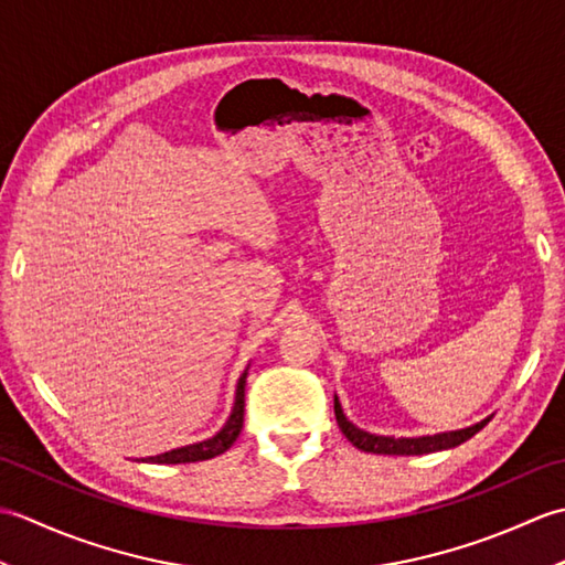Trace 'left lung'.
<instances>
[{
    "label": "left lung",
    "mask_w": 565,
    "mask_h": 565,
    "mask_svg": "<svg viewBox=\"0 0 565 565\" xmlns=\"http://www.w3.org/2000/svg\"><path fill=\"white\" fill-rule=\"evenodd\" d=\"M334 417H338V425L342 429V435L350 439L356 449L369 451V454H391V456H419V454L454 449V447H459V444H463L466 439H471L476 431H481L490 423V417H486V419H481V423H476L471 427L451 429V431H437V435H423V437L371 435V431L356 427L354 423L347 419L338 395H334Z\"/></svg>",
    "instance_id": "obj_1"
}]
</instances>
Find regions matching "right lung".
I'll use <instances>...</instances> for the list:
<instances>
[{
	"label": "right lung",
	"instance_id": "right-lung-1",
	"mask_svg": "<svg viewBox=\"0 0 565 565\" xmlns=\"http://www.w3.org/2000/svg\"><path fill=\"white\" fill-rule=\"evenodd\" d=\"M247 369H249V366H247ZM247 369L243 371V376L237 379L233 411H231V415H227L225 425H223L218 431H215L213 437L194 441V444H186V447H177V449H172V451H164V454H158V456H148V459H142V461H148V463H194V461L213 459V456H218V454L231 449L233 441H235L237 435H239V429H243Z\"/></svg>",
	"mask_w": 565,
	"mask_h": 565
}]
</instances>
